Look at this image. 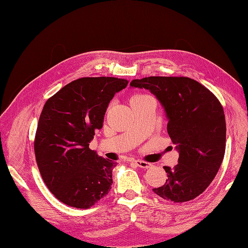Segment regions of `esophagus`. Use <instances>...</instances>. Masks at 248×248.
Segmentation results:
<instances>
[{"label": "esophagus", "mask_w": 248, "mask_h": 248, "mask_svg": "<svg viewBox=\"0 0 248 248\" xmlns=\"http://www.w3.org/2000/svg\"><path fill=\"white\" fill-rule=\"evenodd\" d=\"M132 162L136 164L137 167L141 168V169H149L150 167H151V163L146 162V161H142V160H133Z\"/></svg>", "instance_id": "1"}]
</instances>
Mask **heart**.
Returning a JSON list of instances; mask_svg holds the SVG:
<instances>
[{"instance_id": "b5f03b06", "label": "heart", "mask_w": 248, "mask_h": 248, "mask_svg": "<svg viewBox=\"0 0 248 248\" xmlns=\"http://www.w3.org/2000/svg\"><path fill=\"white\" fill-rule=\"evenodd\" d=\"M142 97H146V95H141V94H136V95H133V96H131L130 102H133V101H136V100H138V99H140V98H142Z\"/></svg>"}]
</instances>
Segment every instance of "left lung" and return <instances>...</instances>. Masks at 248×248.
Wrapping results in <instances>:
<instances>
[{
    "mask_svg": "<svg viewBox=\"0 0 248 248\" xmlns=\"http://www.w3.org/2000/svg\"><path fill=\"white\" fill-rule=\"evenodd\" d=\"M130 87L149 90L168 119V133L179 153L178 164L164 167L168 180L153 188L160 198L184 202L196 199L213 181L226 151V119L212 92L189 78L149 77Z\"/></svg>",
    "mask_w": 248,
    "mask_h": 248,
    "instance_id": "left-lung-1",
    "label": "left lung"
}]
</instances>
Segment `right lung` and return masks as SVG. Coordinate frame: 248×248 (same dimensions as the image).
I'll return each instance as SVG.
<instances>
[{
    "label": "right lung",
    "instance_id": "obj_1",
    "mask_svg": "<svg viewBox=\"0 0 248 248\" xmlns=\"http://www.w3.org/2000/svg\"><path fill=\"white\" fill-rule=\"evenodd\" d=\"M127 85L123 78H82L44 104L34 142L36 161L44 183L64 204L90 208L110 190L117 163L89 144L102 128L109 101Z\"/></svg>",
    "mask_w": 248,
    "mask_h": 248
}]
</instances>
